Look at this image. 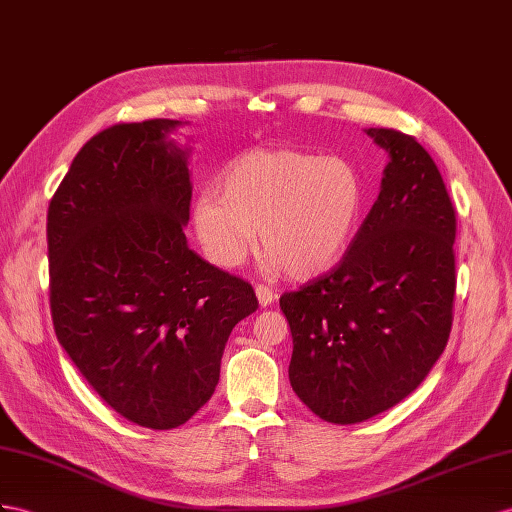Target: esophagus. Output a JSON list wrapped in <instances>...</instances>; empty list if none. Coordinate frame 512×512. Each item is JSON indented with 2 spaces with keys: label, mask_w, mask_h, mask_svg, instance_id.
Instances as JSON below:
<instances>
[{
  "label": "esophagus",
  "mask_w": 512,
  "mask_h": 512,
  "mask_svg": "<svg viewBox=\"0 0 512 512\" xmlns=\"http://www.w3.org/2000/svg\"><path fill=\"white\" fill-rule=\"evenodd\" d=\"M255 296H257L261 307L272 305L274 298H277V294H274V290H272V287H268V285H255Z\"/></svg>",
  "instance_id": "34e87169"
}]
</instances>
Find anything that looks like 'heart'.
Wrapping results in <instances>:
<instances>
[{
    "instance_id": "1",
    "label": "heart",
    "mask_w": 512,
    "mask_h": 512,
    "mask_svg": "<svg viewBox=\"0 0 512 512\" xmlns=\"http://www.w3.org/2000/svg\"><path fill=\"white\" fill-rule=\"evenodd\" d=\"M218 190L192 203V229L205 257L218 268H238L259 238L266 248L261 268L294 279L337 264L365 203L363 179L348 160L294 149L238 155L220 170Z\"/></svg>"
}]
</instances>
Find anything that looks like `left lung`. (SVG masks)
I'll use <instances>...</instances> for the list:
<instances>
[{"label":"left lung","instance_id":"left-lung-1","mask_svg":"<svg viewBox=\"0 0 512 512\" xmlns=\"http://www.w3.org/2000/svg\"><path fill=\"white\" fill-rule=\"evenodd\" d=\"M389 162L344 259L279 305L294 339L290 383L331 424L383 413L424 381L448 344L456 218L415 138L365 129Z\"/></svg>","mask_w":512,"mask_h":512}]
</instances>
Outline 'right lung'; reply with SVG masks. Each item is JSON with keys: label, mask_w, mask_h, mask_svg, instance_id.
Segmentation results:
<instances>
[{"label": "right lung", "mask_w": 512, "mask_h": 512, "mask_svg": "<svg viewBox=\"0 0 512 512\" xmlns=\"http://www.w3.org/2000/svg\"><path fill=\"white\" fill-rule=\"evenodd\" d=\"M181 121L90 138L47 212L49 303L60 346L129 422L170 430L212 398L253 287L188 246L190 151Z\"/></svg>", "instance_id": "obj_1"}]
</instances>
